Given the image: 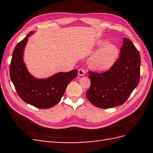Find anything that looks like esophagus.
I'll use <instances>...</instances> for the list:
<instances>
[{
  "label": "esophagus",
  "instance_id": "1",
  "mask_svg": "<svg viewBox=\"0 0 153 153\" xmlns=\"http://www.w3.org/2000/svg\"><path fill=\"white\" fill-rule=\"evenodd\" d=\"M85 70L83 68H80V69L78 70V75H79L83 76V75H85Z\"/></svg>",
  "mask_w": 153,
  "mask_h": 153
}]
</instances>
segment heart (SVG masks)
<instances>
[{"label":"heart","instance_id":"obj_1","mask_svg":"<svg viewBox=\"0 0 153 153\" xmlns=\"http://www.w3.org/2000/svg\"><path fill=\"white\" fill-rule=\"evenodd\" d=\"M118 53L117 47L113 44H108L94 54L91 60V65L97 70H107L114 63Z\"/></svg>","mask_w":153,"mask_h":153}]
</instances>
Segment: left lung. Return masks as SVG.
<instances>
[{
    "label": "left lung",
    "mask_w": 153,
    "mask_h": 153,
    "mask_svg": "<svg viewBox=\"0 0 153 153\" xmlns=\"http://www.w3.org/2000/svg\"><path fill=\"white\" fill-rule=\"evenodd\" d=\"M140 57L131 40L123 39L119 59L103 73L88 71L91 85L88 100L100 108L123 104L139 83Z\"/></svg>",
    "instance_id": "8db88e82"
}]
</instances>
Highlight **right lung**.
<instances>
[{
	"label": "right lung",
	"instance_id": "1",
	"mask_svg": "<svg viewBox=\"0 0 153 153\" xmlns=\"http://www.w3.org/2000/svg\"><path fill=\"white\" fill-rule=\"evenodd\" d=\"M31 34L30 32L16 45L10 64V76L22 100L39 108H50L59 102L67 85L77 76L78 70L58 73L46 79L33 77L23 62L24 49Z\"/></svg>",
	"mask_w": 153,
	"mask_h": 153
}]
</instances>
